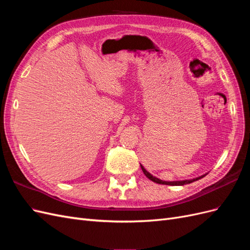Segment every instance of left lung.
I'll use <instances>...</instances> for the list:
<instances>
[{"mask_svg":"<svg viewBox=\"0 0 250 250\" xmlns=\"http://www.w3.org/2000/svg\"><path fill=\"white\" fill-rule=\"evenodd\" d=\"M141 168H142V170H143L144 174H145V175H146L150 180H152L153 183L161 184V185H168V186H184V185H187V184H191V183H193V181H196V180H198V179H200V178H202V177L206 176V174H204V175H202V176L196 177V178H193V179L178 180V181H165V180H162V179L157 178V177H155V176H153V175H151V174H150V173H149L145 168H144L142 165H141Z\"/></svg>","mask_w":250,"mask_h":250,"instance_id":"obj_1","label":"left lung"}]
</instances>
